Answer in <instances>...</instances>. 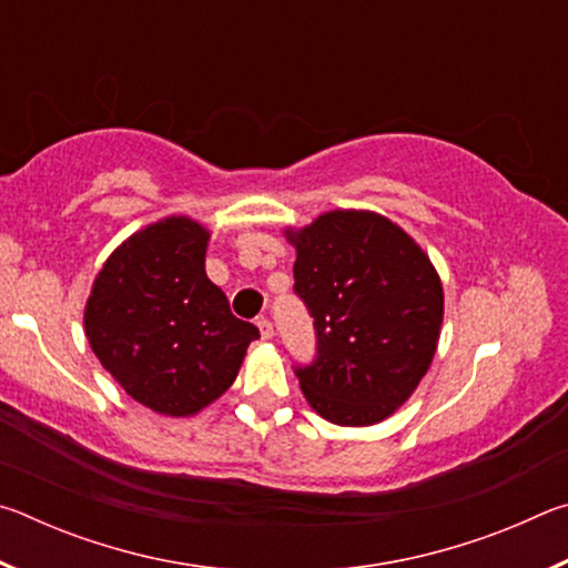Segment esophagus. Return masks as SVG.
I'll list each match as a JSON object with an SVG mask.
<instances>
[{
	"instance_id": "1",
	"label": "esophagus",
	"mask_w": 568,
	"mask_h": 568,
	"mask_svg": "<svg viewBox=\"0 0 568 568\" xmlns=\"http://www.w3.org/2000/svg\"><path fill=\"white\" fill-rule=\"evenodd\" d=\"M257 328H261V335H263V338L265 341H271L273 338V323L271 321H267V318H257Z\"/></svg>"
}]
</instances>
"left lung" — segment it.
Here are the masks:
<instances>
[{"label": "left lung", "instance_id": "1", "mask_svg": "<svg viewBox=\"0 0 568 568\" xmlns=\"http://www.w3.org/2000/svg\"><path fill=\"white\" fill-rule=\"evenodd\" d=\"M295 245L293 291L315 328V358L295 365L313 410L338 426H373L403 406L434 361L444 287L428 255L388 217L333 210Z\"/></svg>", "mask_w": 568, "mask_h": 568}]
</instances>
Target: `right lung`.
<instances>
[{"instance_id": "obj_1", "label": "right lung", "mask_w": 568, "mask_h": 568, "mask_svg": "<svg viewBox=\"0 0 568 568\" xmlns=\"http://www.w3.org/2000/svg\"><path fill=\"white\" fill-rule=\"evenodd\" d=\"M207 240L190 217L148 225L108 257L84 307L104 371L162 416H192L223 396L261 338L205 275Z\"/></svg>"}]
</instances>
